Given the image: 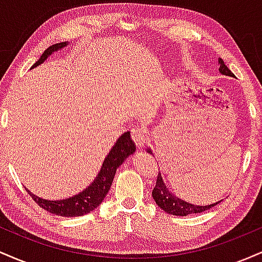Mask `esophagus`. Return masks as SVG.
Returning <instances> with one entry per match:
<instances>
[{
	"label": "esophagus",
	"instance_id": "34e87169",
	"mask_svg": "<svg viewBox=\"0 0 262 262\" xmlns=\"http://www.w3.org/2000/svg\"><path fill=\"white\" fill-rule=\"evenodd\" d=\"M132 139H133L138 148H143L146 141H148V132L143 127H135L134 129H132Z\"/></svg>",
	"mask_w": 262,
	"mask_h": 262
}]
</instances>
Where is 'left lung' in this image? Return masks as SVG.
I'll use <instances>...</instances> for the list:
<instances>
[{
  "instance_id": "1",
  "label": "left lung",
  "mask_w": 262,
  "mask_h": 262,
  "mask_svg": "<svg viewBox=\"0 0 262 262\" xmlns=\"http://www.w3.org/2000/svg\"><path fill=\"white\" fill-rule=\"evenodd\" d=\"M219 64V73L222 75H225V76H234V74L231 73L229 69L227 68L224 64V61L222 59H218ZM148 151L151 154V150H148ZM152 198L158 204L159 207L162 210H165L169 214L173 215H182V217H186L188 214H193V213H202L204 210H208L212 208V207L217 206L219 202L208 204V206H196V204H191L186 201L181 200V198H177L172 192L169 191V188L165 185L164 180H162L161 173L159 172L158 179H156L155 187L152 189Z\"/></svg>"
}]
</instances>
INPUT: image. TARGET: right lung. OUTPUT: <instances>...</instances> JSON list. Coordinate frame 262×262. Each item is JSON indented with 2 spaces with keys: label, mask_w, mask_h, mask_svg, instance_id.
I'll use <instances>...</instances> for the list:
<instances>
[{
  "label": "right lung",
  "mask_w": 262,
  "mask_h": 262,
  "mask_svg": "<svg viewBox=\"0 0 262 262\" xmlns=\"http://www.w3.org/2000/svg\"><path fill=\"white\" fill-rule=\"evenodd\" d=\"M66 45H68V41H62V43L54 44L52 47L48 48L41 54L40 59L32 66V69L43 64L45 60L49 58L54 52H58V50L65 48ZM134 151L135 144L132 140L130 133L127 132V133L119 137V139L114 144L113 148L111 149L110 154L106 156L103 164H102L100 172L96 176V179L93 180L91 185L83 189L82 192H80V193L75 194L74 197L60 201H48L33 194L32 192H29V189H26L31 194L33 200L37 202V204H39V207L48 210V212L56 215H61V217H80V215L92 212L93 209H96L100 206L108 193V191H110L117 169Z\"/></svg>",
  "instance_id": "add662e5"
}]
</instances>
